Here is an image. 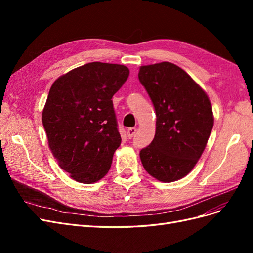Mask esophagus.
<instances>
[{"label": "esophagus", "mask_w": 253, "mask_h": 253, "mask_svg": "<svg viewBox=\"0 0 253 253\" xmlns=\"http://www.w3.org/2000/svg\"><path fill=\"white\" fill-rule=\"evenodd\" d=\"M135 133H136V127H129V128H127L126 134H127L128 138H132V137L135 135Z\"/></svg>", "instance_id": "esophagus-1"}]
</instances>
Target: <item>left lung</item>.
<instances>
[{"label":"left lung","mask_w":253,"mask_h":253,"mask_svg":"<svg viewBox=\"0 0 253 253\" xmlns=\"http://www.w3.org/2000/svg\"><path fill=\"white\" fill-rule=\"evenodd\" d=\"M138 78L156 113L154 139L139 153L142 166L160 181L178 180L192 171L208 142L214 122L211 102L173 63L141 66Z\"/></svg>","instance_id":"left-lung-1"}]
</instances>
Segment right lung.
Segmentation results:
<instances>
[{
    "mask_svg": "<svg viewBox=\"0 0 253 253\" xmlns=\"http://www.w3.org/2000/svg\"><path fill=\"white\" fill-rule=\"evenodd\" d=\"M128 75L125 65L90 62L52 83L43 126L53 157L76 181L94 183L110 170L121 143L112 98Z\"/></svg>",
    "mask_w": 253,
    "mask_h": 253,
    "instance_id": "1",
    "label": "right lung"
}]
</instances>
